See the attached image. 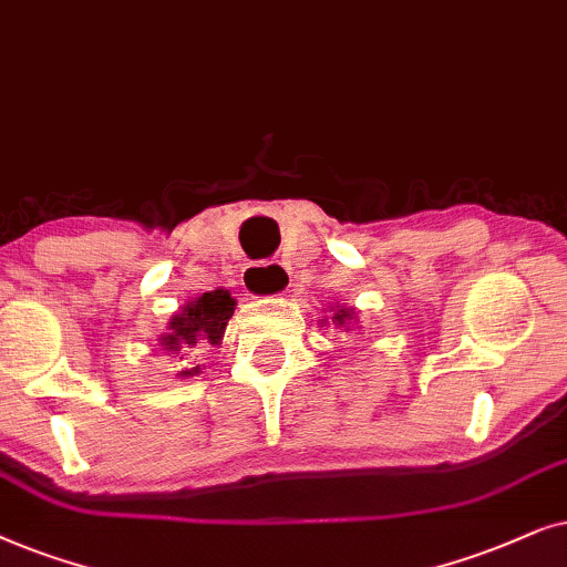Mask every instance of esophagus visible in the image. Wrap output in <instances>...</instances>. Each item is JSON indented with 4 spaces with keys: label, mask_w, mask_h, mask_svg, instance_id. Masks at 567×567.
<instances>
[{
    "label": "esophagus",
    "mask_w": 567,
    "mask_h": 567,
    "mask_svg": "<svg viewBox=\"0 0 567 567\" xmlns=\"http://www.w3.org/2000/svg\"><path fill=\"white\" fill-rule=\"evenodd\" d=\"M290 271L279 261H259L248 264L244 271V288L254 298H275L288 290Z\"/></svg>",
    "instance_id": "34e87169"
}]
</instances>
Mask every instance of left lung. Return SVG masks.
<instances>
[{"instance_id":"8db88e82","label":"left lung","mask_w":567,"mask_h":567,"mask_svg":"<svg viewBox=\"0 0 567 567\" xmlns=\"http://www.w3.org/2000/svg\"><path fill=\"white\" fill-rule=\"evenodd\" d=\"M347 319H352V313L347 311V308H339V311H337L334 316H331V321L339 323V327H344V321H347Z\"/></svg>"}]
</instances>
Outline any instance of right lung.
I'll list each match as a JSON object with an SVG mask.
<instances>
[{"label": "right lung", "instance_id": "obj_1", "mask_svg": "<svg viewBox=\"0 0 567 567\" xmlns=\"http://www.w3.org/2000/svg\"><path fill=\"white\" fill-rule=\"evenodd\" d=\"M233 306L236 300L230 298L228 290H213L205 292L202 298H196L188 303L184 311L171 319V331L163 337V350L178 352L184 347H194L199 342L217 344L220 342L228 319L233 316ZM199 371V365L192 371H181L184 375H192Z\"/></svg>", "mask_w": 567, "mask_h": 567}]
</instances>
